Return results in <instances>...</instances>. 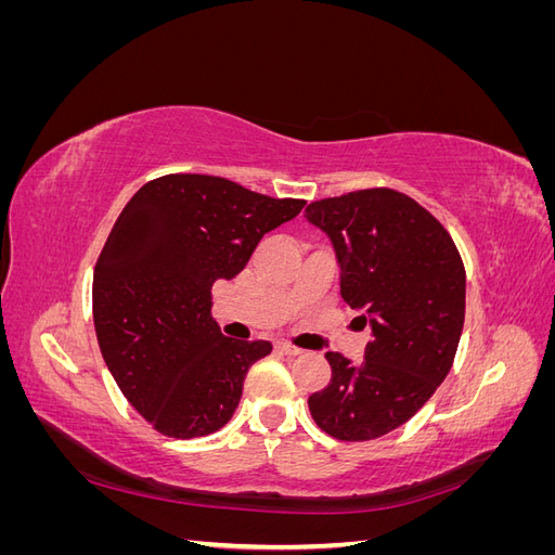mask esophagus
Returning a JSON list of instances; mask_svg holds the SVG:
<instances>
[{
    "instance_id": "obj_1",
    "label": "esophagus",
    "mask_w": 555,
    "mask_h": 555,
    "mask_svg": "<svg viewBox=\"0 0 555 555\" xmlns=\"http://www.w3.org/2000/svg\"><path fill=\"white\" fill-rule=\"evenodd\" d=\"M275 349L280 351V354H284V357H298V354H304V349H298V347H294V345H289V343H278Z\"/></svg>"
}]
</instances>
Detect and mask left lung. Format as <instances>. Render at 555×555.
<instances>
[{"label": "left lung", "instance_id": "obj_1", "mask_svg": "<svg viewBox=\"0 0 555 555\" xmlns=\"http://www.w3.org/2000/svg\"><path fill=\"white\" fill-rule=\"evenodd\" d=\"M306 217L331 238L340 294L373 335L361 363L326 351L331 382L308 398L310 414L331 438L375 440L410 422L449 375L465 268L447 229L389 188L312 201Z\"/></svg>", "mask_w": 555, "mask_h": 555}]
</instances>
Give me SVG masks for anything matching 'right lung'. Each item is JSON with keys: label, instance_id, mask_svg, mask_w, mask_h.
I'll return each instance as SVG.
<instances>
[{"label": "right lung", "instance_id": "1", "mask_svg": "<svg viewBox=\"0 0 555 555\" xmlns=\"http://www.w3.org/2000/svg\"><path fill=\"white\" fill-rule=\"evenodd\" d=\"M304 206L171 173L145 182L117 217L94 266V331L120 391L162 435L204 438L236 412L249 365L273 345L222 335L210 289Z\"/></svg>", "mask_w": 555, "mask_h": 555}]
</instances>
